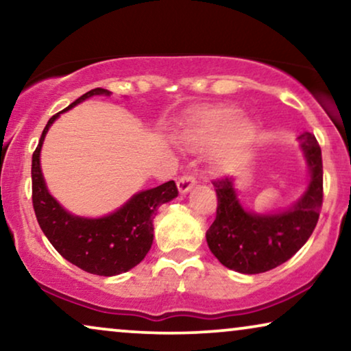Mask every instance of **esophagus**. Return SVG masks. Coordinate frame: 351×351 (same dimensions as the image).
<instances>
[{
  "label": "esophagus",
  "mask_w": 351,
  "mask_h": 351,
  "mask_svg": "<svg viewBox=\"0 0 351 351\" xmlns=\"http://www.w3.org/2000/svg\"><path fill=\"white\" fill-rule=\"evenodd\" d=\"M195 184H196V179H195L193 176H190V174L182 176L180 179L177 180V186H179L180 193H186V191H189Z\"/></svg>",
  "instance_id": "esophagus-1"
}]
</instances>
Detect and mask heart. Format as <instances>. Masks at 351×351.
Returning <instances> with one entry per match:
<instances>
[{"instance_id":"obj_1","label":"heart","mask_w":351,"mask_h":351,"mask_svg":"<svg viewBox=\"0 0 351 351\" xmlns=\"http://www.w3.org/2000/svg\"><path fill=\"white\" fill-rule=\"evenodd\" d=\"M230 105H214L195 112L186 121L185 141L189 145L203 147L220 136V150L230 152L244 145L252 136L251 119L234 114Z\"/></svg>"}]
</instances>
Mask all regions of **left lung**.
Listing matches in <instances>:
<instances>
[{
  "label": "left lung",
  "instance_id": "left-lung-1",
  "mask_svg": "<svg viewBox=\"0 0 351 351\" xmlns=\"http://www.w3.org/2000/svg\"><path fill=\"white\" fill-rule=\"evenodd\" d=\"M310 167V184L289 210L258 215L239 204L233 182L215 179L217 214L206 232L208 246L230 270L256 275L271 270L294 256L311 237L323 206V158L313 134L299 137Z\"/></svg>",
  "mask_w": 351,
  "mask_h": 351
}]
</instances>
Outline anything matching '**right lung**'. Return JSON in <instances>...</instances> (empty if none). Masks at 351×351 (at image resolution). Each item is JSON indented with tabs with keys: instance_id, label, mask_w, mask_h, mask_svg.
<instances>
[{
	"instance_id": "obj_1",
	"label": "right lung",
	"mask_w": 351,
	"mask_h": 351,
	"mask_svg": "<svg viewBox=\"0 0 351 351\" xmlns=\"http://www.w3.org/2000/svg\"><path fill=\"white\" fill-rule=\"evenodd\" d=\"M110 95V90L95 88L81 95L69 108L90 95ZM64 110V112H65ZM56 113L47 121L40 143L32 156V201L38 223L56 251L81 270L99 276H114L131 270L143 261L153 243V219L158 208L179 195L174 180L134 195L117 213L100 219L76 217L62 208L49 195L41 174L40 152Z\"/></svg>"
}]
</instances>
